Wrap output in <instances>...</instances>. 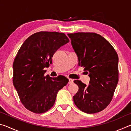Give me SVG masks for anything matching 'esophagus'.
Masks as SVG:
<instances>
[{
	"mask_svg": "<svg viewBox=\"0 0 131 131\" xmlns=\"http://www.w3.org/2000/svg\"><path fill=\"white\" fill-rule=\"evenodd\" d=\"M73 83V79H69V84H72Z\"/></svg>",
	"mask_w": 131,
	"mask_h": 131,
	"instance_id": "obj_1",
	"label": "esophagus"
}]
</instances>
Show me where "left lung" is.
<instances>
[{
  "label": "left lung",
  "instance_id": "1",
  "mask_svg": "<svg viewBox=\"0 0 131 131\" xmlns=\"http://www.w3.org/2000/svg\"><path fill=\"white\" fill-rule=\"evenodd\" d=\"M68 35L78 57L79 66L89 72L90 78L88 85L78 80L74 81L79 87L74 103L86 113L101 112L109 105L118 83V55L99 34L78 32Z\"/></svg>",
  "mask_w": 131,
  "mask_h": 131
}]
</instances>
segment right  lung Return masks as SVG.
<instances>
[{"instance_id":"1","label":"right lung","mask_w":131,"mask_h":131,"mask_svg":"<svg viewBox=\"0 0 131 131\" xmlns=\"http://www.w3.org/2000/svg\"><path fill=\"white\" fill-rule=\"evenodd\" d=\"M69 41L65 34L35 33L24 42L13 63V84L21 103L35 113L47 112L54 105L58 92L69 80L63 76H44L52 57L61 46Z\"/></svg>"}]
</instances>
